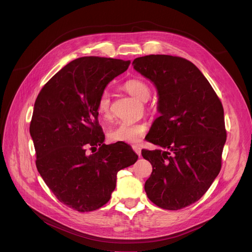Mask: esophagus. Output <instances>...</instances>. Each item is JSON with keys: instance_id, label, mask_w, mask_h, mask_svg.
<instances>
[{"instance_id": "esophagus-1", "label": "esophagus", "mask_w": 252, "mask_h": 252, "mask_svg": "<svg viewBox=\"0 0 252 252\" xmlns=\"http://www.w3.org/2000/svg\"><path fill=\"white\" fill-rule=\"evenodd\" d=\"M133 150L137 153V155L141 156V148L139 146H133Z\"/></svg>"}]
</instances>
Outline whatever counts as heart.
<instances>
[{
    "label": "heart",
    "instance_id": "b5f03b06",
    "mask_svg": "<svg viewBox=\"0 0 252 252\" xmlns=\"http://www.w3.org/2000/svg\"><path fill=\"white\" fill-rule=\"evenodd\" d=\"M124 88L131 96L141 100L147 101L150 98V87L142 79H128L125 83ZM110 94L104 90L97 101V112L103 119H108L111 115L110 111ZM148 129L147 125L142 122H122L112 126L108 131V137L114 142L138 143Z\"/></svg>",
    "mask_w": 252,
    "mask_h": 252
}]
</instances>
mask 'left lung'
Listing matches in <instances>:
<instances>
[{
	"label": "left lung",
	"mask_w": 252,
	"mask_h": 252,
	"mask_svg": "<svg viewBox=\"0 0 252 252\" xmlns=\"http://www.w3.org/2000/svg\"><path fill=\"white\" fill-rule=\"evenodd\" d=\"M158 92V111L147 141L160 149H144L152 164L145 191L157 206L178 210L205 194L221 167L226 143L223 108L202 72L189 60L147 55L133 61Z\"/></svg>",
	"instance_id": "8db88e82"
}]
</instances>
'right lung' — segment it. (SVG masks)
Listing matches in <instances>:
<instances>
[{
    "label": "right lung",
    "instance_id": "1",
    "mask_svg": "<svg viewBox=\"0 0 252 252\" xmlns=\"http://www.w3.org/2000/svg\"><path fill=\"white\" fill-rule=\"evenodd\" d=\"M129 63L96 56L77 58L53 76L35 100L30 133L36 168L57 199L79 213L107 203L118 171L138 159L126 143H103L97 112L100 94ZM88 150L95 153L90 155Z\"/></svg>",
    "mask_w": 252,
    "mask_h": 252
}]
</instances>
